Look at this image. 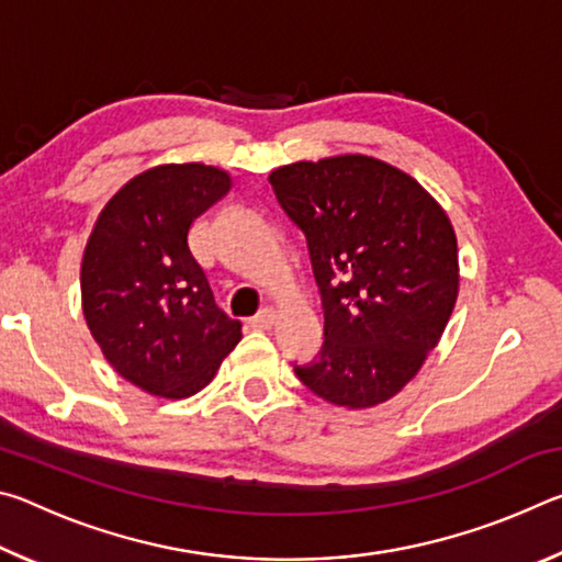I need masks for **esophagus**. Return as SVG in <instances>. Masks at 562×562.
<instances>
[{
    "instance_id": "1",
    "label": "esophagus",
    "mask_w": 562,
    "mask_h": 562,
    "mask_svg": "<svg viewBox=\"0 0 562 562\" xmlns=\"http://www.w3.org/2000/svg\"><path fill=\"white\" fill-rule=\"evenodd\" d=\"M274 319H278V315H274V310H262L260 315H255L252 319H250V327H255V329H270L272 325H274Z\"/></svg>"
}]
</instances>
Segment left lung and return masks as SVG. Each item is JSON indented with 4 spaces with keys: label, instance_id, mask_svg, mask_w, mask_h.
Returning <instances> with one entry per match:
<instances>
[{
    "label": "left lung",
    "instance_id": "obj_1",
    "mask_svg": "<svg viewBox=\"0 0 562 562\" xmlns=\"http://www.w3.org/2000/svg\"><path fill=\"white\" fill-rule=\"evenodd\" d=\"M270 186L307 237L325 341L294 364L329 404L367 408L412 382L459 297V247L443 207L372 156L282 166Z\"/></svg>",
    "mask_w": 562,
    "mask_h": 562
}]
</instances>
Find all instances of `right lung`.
Returning a JSON list of instances; mask_svg holds the SVG:
<instances>
[{
    "instance_id": "1",
    "label": "right lung",
    "mask_w": 562,
    "mask_h": 562,
    "mask_svg": "<svg viewBox=\"0 0 562 562\" xmlns=\"http://www.w3.org/2000/svg\"><path fill=\"white\" fill-rule=\"evenodd\" d=\"M231 186L215 166L150 168L111 198L83 250L91 335L123 379L154 396L201 392L243 337L188 247L190 225Z\"/></svg>"
}]
</instances>
